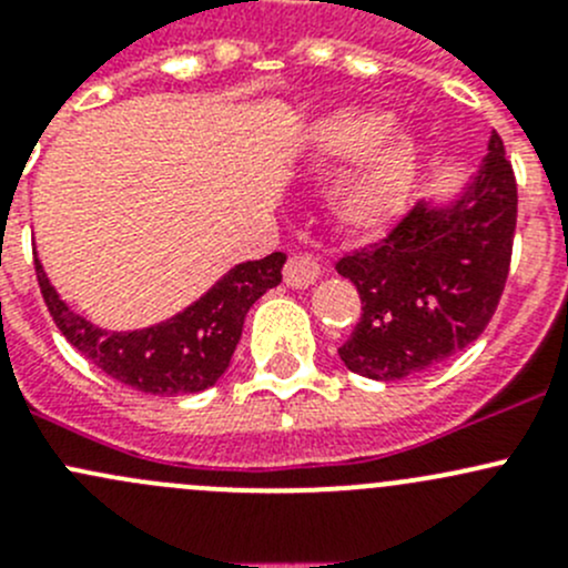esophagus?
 <instances>
[{
	"label": "esophagus",
	"mask_w": 568,
	"mask_h": 568,
	"mask_svg": "<svg viewBox=\"0 0 568 568\" xmlns=\"http://www.w3.org/2000/svg\"><path fill=\"white\" fill-rule=\"evenodd\" d=\"M318 274H321V263L316 257H307V255H294L283 268L285 285H291V288H307V285L316 283Z\"/></svg>",
	"instance_id": "1"
}]
</instances>
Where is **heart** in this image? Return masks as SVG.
<instances>
[{
	"mask_svg": "<svg viewBox=\"0 0 568 568\" xmlns=\"http://www.w3.org/2000/svg\"><path fill=\"white\" fill-rule=\"evenodd\" d=\"M307 148L318 168L352 159L329 192L341 231L371 239L400 220L423 168L420 140L409 129L379 109L343 106L311 125Z\"/></svg>",
	"mask_w": 568,
	"mask_h": 568,
	"instance_id": "heart-1",
	"label": "heart"
}]
</instances>
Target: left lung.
Wrapping results in <instances>:
<instances>
[{"label": "left lung", "instance_id": "obj_1", "mask_svg": "<svg viewBox=\"0 0 568 568\" xmlns=\"http://www.w3.org/2000/svg\"><path fill=\"white\" fill-rule=\"evenodd\" d=\"M517 181L497 131L489 153L448 203H417L365 250L337 261L359 291L363 316L337 348L343 365L376 382L432 371L478 341L511 266Z\"/></svg>", "mask_w": 568, "mask_h": 568}]
</instances>
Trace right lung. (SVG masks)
<instances>
[{"label":"right lung","mask_w":568,"mask_h":568,"mask_svg":"<svg viewBox=\"0 0 568 568\" xmlns=\"http://www.w3.org/2000/svg\"><path fill=\"white\" fill-rule=\"evenodd\" d=\"M283 252L233 266L197 302L162 324L109 332L73 313L36 257L40 294L65 341L106 376L151 395H186L216 385L231 365L250 307L283 280Z\"/></svg>","instance_id":"right-lung-1"}]
</instances>
